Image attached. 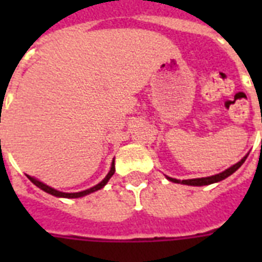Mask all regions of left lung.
Returning a JSON list of instances; mask_svg holds the SVG:
<instances>
[{"label":"left lung","mask_w":262,"mask_h":262,"mask_svg":"<svg viewBox=\"0 0 262 262\" xmlns=\"http://www.w3.org/2000/svg\"><path fill=\"white\" fill-rule=\"evenodd\" d=\"M246 158H248V155L244 156V158H242V159H241L238 163H235L234 166H231L230 168H227V170H224L223 172H219V174L212 175V177H205V178H194V179H182V181L167 177V179L168 181H171V182L182 183V185H190V186H204V185H211V183L220 182V181H223V179H226L231 174H234V172H235L236 170H238V168H239L241 166L245 163Z\"/></svg>","instance_id":"1"}]
</instances>
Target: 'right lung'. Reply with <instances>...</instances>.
I'll return each mask as SVG.
<instances>
[{
  "instance_id": "add662e5",
  "label": "right lung",
  "mask_w": 262,
  "mask_h": 262,
  "mask_svg": "<svg viewBox=\"0 0 262 262\" xmlns=\"http://www.w3.org/2000/svg\"><path fill=\"white\" fill-rule=\"evenodd\" d=\"M114 172H115V166H114V160H113L110 171H108V174L106 175V178L103 179L102 182H99L98 185H95L94 187H90V189H87V190L79 191V193H63V191L57 190V189H54V187L47 186V185H45V183L40 182V181H38V179L32 178V177H30V175H27V177H28V179H30L31 182L34 183V185H36L39 189H42L43 191H46V193H49V194L55 195V197H63V199H79V197H83V195H87V194H90V193H94V191L99 190V189H102V187L104 186L107 182H108V179L113 177V174H114Z\"/></svg>"
}]
</instances>
